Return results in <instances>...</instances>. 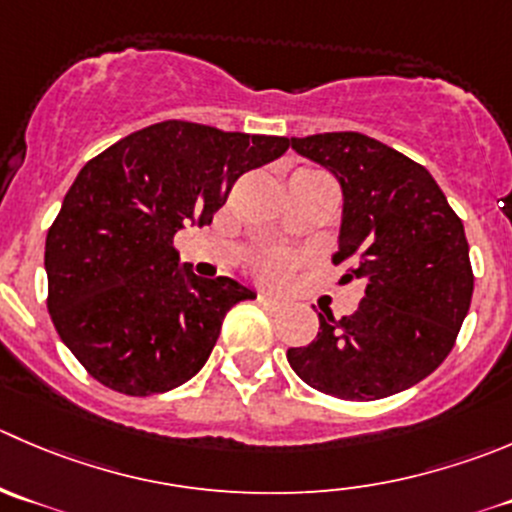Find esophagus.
I'll return each mask as SVG.
<instances>
[{
  "mask_svg": "<svg viewBox=\"0 0 512 512\" xmlns=\"http://www.w3.org/2000/svg\"><path fill=\"white\" fill-rule=\"evenodd\" d=\"M257 302H260L262 307H270V310H280V307H282V302L277 300V297L267 295V292H262V295H257Z\"/></svg>",
  "mask_w": 512,
  "mask_h": 512,
  "instance_id": "esophagus-1",
  "label": "esophagus"
}]
</instances>
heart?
I'll return each instance as SVG.
<instances>
[{
  "label": "heart",
  "mask_w": 512,
  "mask_h": 512,
  "mask_svg": "<svg viewBox=\"0 0 512 512\" xmlns=\"http://www.w3.org/2000/svg\"><path fill=\"white\" fill-rule=\"evenodd\" d=\"M297 172H310V170H297ZM297 257L292 252L285 250H265L252 260V270L267 282H282L290 275L292 265H295Z\"/></svg>",
  "instance_id": "heart-1"
}]
</instances>
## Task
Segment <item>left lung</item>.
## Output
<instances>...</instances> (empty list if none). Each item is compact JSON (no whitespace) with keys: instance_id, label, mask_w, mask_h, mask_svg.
<instances>
[{"instance_id":"8db88e82","label":"left lung","mask_w":512,"mask_h":512,"mask_svg":"<svg viewBox=\"0 0 512 512\" xmlns=\"http://www.w3.org/2000/svg\"><path fill=\"white\" fill-rule=\"evenodd\" d=\"M292 150L327 167L342 187L335 265L360 277L352 315L327 310L287 362L310 388L340 400L388 398L425 380L453 350L473 300L463 220L428 170L360 132L292 137Z\"/></svg>"}]
</instances>
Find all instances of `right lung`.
I'll return each mask as SVG.
<instances>
[{
  "label": "right lung",
  "instance_id": "obj_1",
  "mask_svg": "<svg viewBox=\"0 0 512 512\" xmlns=\"http://www.w3.org/2000/svg\"><path fill=\"white\" fill-rule=\"evenodd\" d=\"M287 147V137L167 119L79 170L47 232V310L104 388L145 398L202 370L227 310L255 292L180 270L175 235L210 225L232 185Z\"/></svg>",
  "mask_w": 512,
  "mask_h": 512
}]
</instances>
